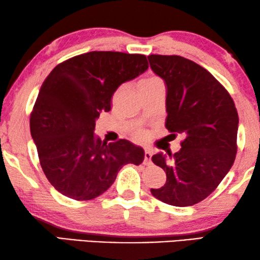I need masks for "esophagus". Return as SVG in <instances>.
Masks as SVG:
<instances>
[{"instance_id": "34e87169", "label": "esophagus", "mask_w": 260, "mask_h": 260, "mask_svg": "<svg viewBox=\"0 0 260 260\" xmlns=\"http://www.w3.org/2000/svg\"><path fill=\"white\" fill-rule=\"evenodd\" d=\"M151 158H152V151L148 150V148H146V150H145V155H144V164L150 165L152 162Z\"/></svg>"}]
</instances>
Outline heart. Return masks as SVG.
Wrapping results in <instances>:
<instances>
[{
	"mask_svg": "<svg viewBox=\"0 0 260 260\" xmlns=\"http://www.w3.org/2000/svg\"><path fill=\"white\" fill-rule=\"evenodd\" d=\"M154 82H158V79L156 78H153V77H151V78H146V79H144L142 83H140V85H144V84H148V83H154Z\"/></svg>",
	"mask_w": 260,
	"mask_h": 260,
	"instance_id": "1",
	"label": "heart"
}]
</instances>
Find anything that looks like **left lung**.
Segmentation results:
<instances>
[{"label": "left lung", "mask_w": 260, "mask_h": 260, "mask_svg": "<svg viewBox=\"0 0 260 260\" xmlns=\"http://www.w3.org/2000/svg\"><path fill=\"white\" fill-rule=\"evenodd\" d=\"M147 58L167 86L166 127L184 136L175 154L159 152L152 156L167 181L151 193L168 205H194L213 192L235 160V104L226 88L197 63L177 55Z\"/></svg>", "instance_id": "obj_1"}]
</instances>
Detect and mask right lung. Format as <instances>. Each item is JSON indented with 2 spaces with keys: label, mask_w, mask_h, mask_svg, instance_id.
Here are the masks:
<instances>
[{
  "label": "right lung",
  "mask_w": 260,
  "mask_h": 260,
  "mask_svg": "<svg viewBox=\"0 0 260 260\" xmlns=\"http://www.w3.org/2000/svg\"><path fill=\"white\" fill-rule=\"evenodd\" d=\"M148 69L145 55L90 52L54 68L42 83L29 118L41 168L55 189L76 201L107 191L126 164L145 152L129 140L102 142L94 135L114 92Z\"/></svg>",
  "instance_id": "obj_1"
}]
</instances>
